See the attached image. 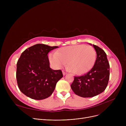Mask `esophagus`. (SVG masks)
<instances>
[{
  "label": "esophagus",
  "instance_id": "obj_1",
  "mask_svg": "<svg viewBox=\"0 0 126 126\" xmlns=\"http://www.w3.org/2000/svg\"><path fill=\"white\" fill-rule=\"evenodd\" d=\"M62 73H63V76H65V75H66L67 74L66 72H64V71H63Z\"/></svg>",
  "mask_w": 126,
  "mask_h": 126
}]
</instances>
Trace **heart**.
Wrapping results in <instances>:
<instances>
[{
	"label": "heart",
	"mask_w": 126,
	"mask_h": 126,
	"mask_svg": "<svg viewBox=\"0 0 126 126\" xmlns=\"http://www.w3.org/2000/svg\"><path fill=\"white\" fill-rule=\"evenodd\" d=\"M49 61L56 69L61 68L67 62V69L77 75L86 73L93 66L96 60L94 49L89 45L66 46L50 54Z\"/></svg>",
	"instance_id": "heart-1"
}]
</instances>
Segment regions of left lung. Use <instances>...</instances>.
I'll return each mask as SVG.
<instances>
[{"label": "left lung", "mask_w": 126, "mask_h": 126, "mask_svg": "<svg viewBox=\"0 0 126 126\" xmlns=\"http://www.w3.org/2000/svg\"><path fill=\"white\" fill-rule=\"evenodd\" d=\"M92 45L96 52L94 67L85 75L75 77L71 85L74 93L83 97H91L101 94L107 87L109 79L110 66L106 54L98 46Z\"/></svg>", "instance_id": "1"}]
</instances>
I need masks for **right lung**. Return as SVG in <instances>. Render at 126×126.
Returning a JSON list of instances; mask_svg holds the SVG:
<instances>
[{"label":"right lung","instance_id":"obj_1","mask_svg":"<svg viewBox=\"0 0 126 126\" xmlns=\"http://www.w3.org/2000/svg\"><path fill=\"white\" fill-rule=\"evenodd\" d=\"M58 47L37 44L21 54L17 63L16 79L20 90L26 96L41 100L54 92L63 74L61 70L50 68L47 54Z\"/></svg>","mask_w":126,"mask_h":126}]
</instances>
